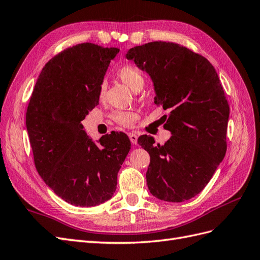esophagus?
<instances>
[{
	"mask_svg": "<svg viewBox=\"0 0 260 260\" xmlns=\"http://www.w3.org/2000/svg\"><path fill=\"white\" fill-rule=\"evenodd\" d=\"M128 136H129V139H130L132 144H137L138 143V136L136 135L135 132H130Z\"/></svg>",
	"mask_w": 260,
	"mask_h": 260,
	"instance_id": "obj_1",
	"label": "esophagus"
}]
</instances>
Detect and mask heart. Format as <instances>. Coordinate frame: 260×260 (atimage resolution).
<instances>
[{"mask_svg": "<svg viewBox=\"0 0 260 260\" xmlns=\"http://www.w3.org/2000/svg\"><path fill=\"white\" fill-rule=\"evenodd\" d=\"M117 77L118 79L127 85L128 88L131 89L133 92H137L143 88L144 78L142 74L140 73V70H138L136 67L129 66V65L121 67L119 70H118ZM105 89H106L105 83H102L100 85V90H99L100 98L104 96ZM112 117L117 123L130 127V125H132L138 119V114L131 111H116L112 114Z\"/></svg>", "mask_w": 260, "mask_h": 260, "instance_id": "b5f03b06", "label": "heart"}]
</instances>
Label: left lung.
<instances>
[{
  "mask_svg": "<svg viewBox=\"0 0 260 260\" xmlns=\"http://www.w3.org/2000/svg\"><path fill=\"white\" fill-rule=\"evenodd\" d=\"M125 58L148 74L155 104L169 111L166 143L155 145L146 135L138 140L151 156L148 190L166 202L190 200L207 185L226 151L230 111L216 69L202 55L172 42L135 46Z\"/></svg>",
  "mask_w": 260,
  "mask_h": 260,
  "instance_id": "8db88e82",
  "label": "left lung"
}]
</instances>
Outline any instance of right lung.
<instances>
[{
  "instance_id": "right-lung-1",
  "label": "right lung",
  "mask_w": 260,
  "mask_h": 260,
  "mask_svg": "<svg viewBox=\"0 0 260 260\" xmlns=\"http://www.w3.org/2000/svg\"><path fill=\"white\" fill-rule=\"evenodd\" d=\"M119 50L77 44L46 62L26 114L36 168L65 202L91 207L112 199L117 175L130 151L125 133L112 132L96 143L81 121L99 104V90Z\"/></svg>"
}]
</instances>
